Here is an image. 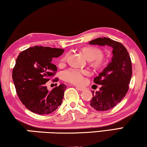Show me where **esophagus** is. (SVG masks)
Instances as JSON below:
<instances>
[{"mask_svg": "<svg viewBox=\"0 0 147 147\" xmlns=\"http://www.w3.org/2000/svg\"><path fill=\"white\" fill-rule=\"evenodd\" d=\"M76 89L80 90V91H83V90L85 89L84 87H80V86H76Z\"/></svg>", "mask_w": 147, "mask_h": 147, "instance_id": "1", "label": "esophagus"}]
</instances>
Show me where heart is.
Returning <instances> with one entry per match:
<instances>
[{
	"instance_id": "obj_1",
	"label": "heart",
	"mask_w": 147,
	"mask_h": 147,
	"mask_svg": "<svg viewBox=\"0 0 147 147\" xmlns=\"http://www.w3.org/2000/svg\"><path fill=\"white\" fill-rule=\"evenodd\" d=\"M88 61H94V65L100 66L102 63V53L100 49L96 47H86L82 51ZM67 55L65 56L62 59V62H65L67 60ZM89 71L84 69H75L72 68L64 71L63 73V78L65 81L69 82L74 84H81L84 82V76L88 75Z\"/></svg>"
}]
</instances>
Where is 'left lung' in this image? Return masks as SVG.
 Wrapping results in <instances>:
<instances>
[{
  "label": "left lung",
  "mask_w": 147,
  "mask_h": 147,
  "mask_svg": "<svg viewBox=\"0 0 147 147\" xmlns=\"http://www.w3.org/2000/svg\"><path fill=\"white\" fill-rule=\"evenodd\" d=\"M89 45L109 46L113 48L111 62L94 78L101 84L98 91H92L90 105L96 111H104L113 108L125 96L132 76V63L127 49L121 42L103 37L89 42Z\"/></svg>",
  "instance_id": "left-lung-1"
}]
</instances>
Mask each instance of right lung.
I'll list each match as a JSON object with an SVG mask.
<instances>
[{
	"instance_id": "obj_1",
	"label": "right lung",
	"mask_w": 147,
	"mask_h": 147,
	"mask_svg": "<svg viewBox=\"0 0 147 147\" xmlns=\"http://www.w3.org/2000/svg\"><path fill=\"white\" fill-rule=\"evenodd\" d=\"M63 53L64 49L35 46L18 55L12 71V79L20 100L31 112L50 114L63 102L65 84H61L49 90L45 84L57 71L53 59Z\"/></svg>"
}]
</instances>
